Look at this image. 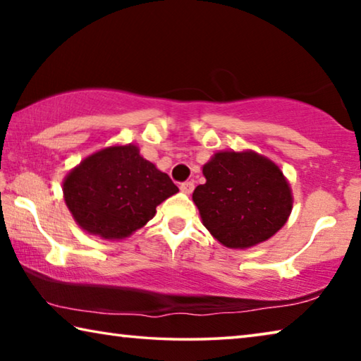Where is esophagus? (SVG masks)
<instances>
[{"instance_id": "obj_1", "label": "esophagus", "mask_w": 361, "mask_h": 361, "mask_svg": "<svg viewBox=\"0 0 361 361\" xmlns=\"http://www.w3.org/2000/svg\"><path fill=\"white\" fill-rule=\"evenodd\" d=\"M180 189H181V192H185V194H191V192H192V189H194V183H192V181H185V183H181V185H180Z\"/></svg>"}]
</instances>
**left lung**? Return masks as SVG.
Wrapping results in <instances>:
<instances>
[{
  "label": "left lung",
  "mask_w": 361,
  "mask_h": 361,
  "mask_svg": "<svg viewBox=\"0 0 361 361\" xmlns=\"http://www.w3.org/2000/svg\"><path fill=\"white\" fill-rule=\"evenodd\" d=\"M205 183L192 200L210 234L229 248L272 237L288 219L293 199L276 164L256 152H216L204 166Z\"/></svg>",
  "instance_id": "left-lung-1"
}]
</instances>
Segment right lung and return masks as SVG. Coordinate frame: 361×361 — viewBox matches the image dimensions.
Returning <instances> with one entry per match:
<instances>
[{
  "mask_svg": "<svg viewBox=\"0 0 361 361\" xmlns=\"http://www.w3.org/2000/svg\"><path fill=\"white\" fill-rule=\"evenodd\" d=\"M178 192L167 173L140 156L137 146H111L79 164L63 181L65 202L84 231L124 239Z\"/></svg>",
  "mask_w": 361,
  "mask_h": 361,
  "instance_id": "obj_1",
  "label": "right lung"
}]
</instances>
